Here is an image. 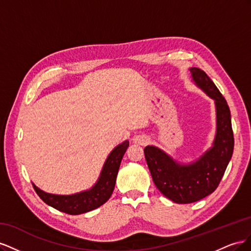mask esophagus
I'll return each instance as SVG.
<instances>
[{
  "label": "esophagus",
  "mask_w": 251,
  "mask_h": 251,
  "mask_svg": "<svg viewBox=\"0 0 251 251\" xmlns=\"http://www.w3.org/2000/svg\"><path fill=\"white\" fill-rule=\"evenodd\" d=\"M148 138H146V137H140V136H138V137H136V138H134V141L136 142V143H141V144H146L147 142H148Z\"/></svg>",
  "instance_id": "obj_1"
}]
</instances>
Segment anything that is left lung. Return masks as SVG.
<instances>
[{
    "mask_svg": "<svg viewBox=\"0 0 251 251\" xmlns=\"http://www.w3.org/2000/svg\"><path fill=\"white\" fill-rule=\"evenodd\" d=\"M195 85L215 100L217 128L212 146L197 160L183 164L154 146L144 149L151 178L159 191L175 203L199 201L216 191L233 151L230 110L225 98L203 70L191 68Z\"/></svg>",
    "mask_w": 251,
    "mask_h": 251,
    "instance_id": "1",
    "label": "left lung"
}]
</instances>
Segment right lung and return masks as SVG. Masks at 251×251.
Wrapping results in <instances>:
<instances>
[{
	"instance_id": "obj_1",
	"label": "right lung",
	"mask_w": 251,
	"mask_h": 251,
	"mask_svg": "<svg viewBox=\"0 0 251 251\" xmlns=\"http://www.w3.org/2000/svg\"><path fill=\"white\" fill-rule=\"evenodd\" d=\"M128 140L121 142L109 154L100 178L87 191L73 195H55L42 191L32 183L34 191L40 198L53 208L69 215H80L101 206L107 202L114 191L120 162L128 148Z\"/></svg>"
}]
</instances>
